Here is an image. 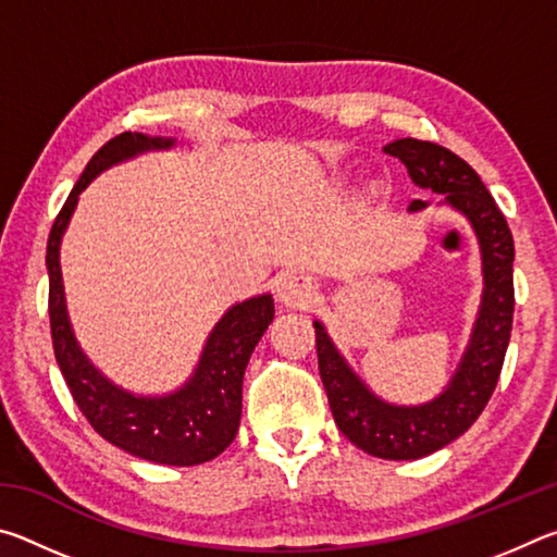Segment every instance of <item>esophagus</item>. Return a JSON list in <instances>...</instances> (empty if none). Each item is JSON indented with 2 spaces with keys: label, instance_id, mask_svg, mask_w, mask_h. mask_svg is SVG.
Wrapping results in <instances>:
<instances>
[{
  "label": "esophagus",
  "instance_id": "obj_1",
  "mask_svg": "<svg viewBox=\"0 0 557 557\" xmlns=\"http://www.w3.org/2000/svg\"><path fill=\"white\" fill-rule=\"evenodd\" d=\"M277 299L285 307L305 309L317 299V282L309 275H301V272H299V275H297V272H295V275H287L285 280H280Z\"/></svg>",
  "mask_w": 557,
  "mask_h": 557
}]
</instances>
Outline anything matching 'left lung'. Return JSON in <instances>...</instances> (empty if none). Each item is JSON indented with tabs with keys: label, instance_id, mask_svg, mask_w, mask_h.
<instances>
[{
	"label": "left lung",
	"instance_id": "1",
	"mask_svg": "<svg viewBox=\"0 0 557 557\" xmlns=\"http://www.w3.org/2000/svg\"><path fill=\"white\" fill-rule=\"evenodd\" d=\"M383 152L398 157L414 186L442 194L440 203L471 225L482 252V305L455 375L428 403L395 405L379 398L338 354L326 326L314 322L319 375L338 430L358 449L381 459H420L465 435L496 388L513 322V235L482 178L449 149L403 137ZM428 206L414 199L408 211Z\"/></svg>",
	"mask_w": 557,
	"mask_h": 557
}]
</instances>
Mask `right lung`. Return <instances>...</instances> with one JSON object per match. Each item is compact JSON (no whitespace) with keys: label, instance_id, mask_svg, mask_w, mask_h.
I'll use <instances>...</instances> for the list:
<instances>
[{"label":"right lung","instance_id":"right-lung-1","mask_svg":"<svg viewBox=\"0 0 557 557\" xmlns=\"http://www.w3.org/2000/svg\"><path fill=\"white\" fill-rule=\"evenodd\" d=\"M174 145L172 137H149L143 132H122L102 145L55 215L46 245V268L55 361L81 412L100 437L132 457L169 467H194L219 457L235 440L243 410L245 366L275 317L272 295L265 292L228 307L211 329L199 363L182 388L164 395H137L112 383L81 348L65 307L61 275L63 233L78 206V196L92 178L127 159Z\"/></svg>","mask_w":557,"mask_h":557}]
</instances>
